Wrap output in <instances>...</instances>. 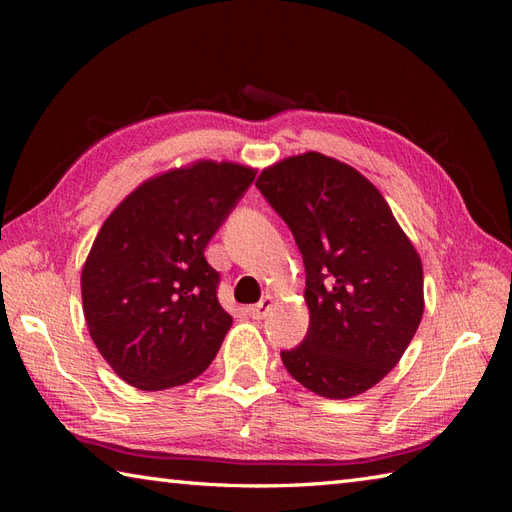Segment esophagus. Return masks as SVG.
<instances>
[{
	"mask_svg": "<svg viewBox=\"0 0 512 512\" xmlns=\"http://www.w3.org/2000/svg\"><path fill=\"white\" fill-rule=\"evenodd\" d=\"M271 307H273V297H265L262 301H258L256 305L247 307V314H250L254 320H262V318H267V314L271 312Z\"/></svg>",
	"mask_w": 512,
	"mask_h": 512,
	"instance_id": "1",
	"label": "esophagus"
}]
</instances>
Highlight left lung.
Instances as JSON below:
<instances>
[{"mask_svg": "<svg viewBox=\"0 0 512 512\" xmlns=\"http://www.w3.org/2000/svg\"><path fill=\"white\" fill-rule=\"evenodd\" d=\"M256 188L288 224L305 265L309 329L301 346L282 352L288 374L320 397L365 393L421 324L418 252L376 185L318 151L265 168Z\"/></svg>", "mask_w": 512, "mask_h": 512, "instance_id": "8db88e82", "label": "left lung"}]
</instances>
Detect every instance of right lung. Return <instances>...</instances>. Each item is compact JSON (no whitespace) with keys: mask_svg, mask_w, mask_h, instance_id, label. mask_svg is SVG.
<instances>
[{"mask_svg":"<svg viewBox=\"0 0 512 512\" xmlns=\"http://www.w3.org/2000/svg\"><path fill=\"white\" fill-rule=\"evenodd\" d=\"M254 177L250 166L198 160L147 179L102 224L81 273L83 312L121 380L173 389L215 359L232 316L205 247Z\"/></svg>","mask_w":512,"mask_h":512,"instance_id":"obj_1","label":"right lung"}]
</instances>
